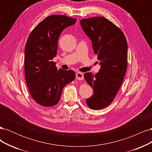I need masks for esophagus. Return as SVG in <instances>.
Segmentation results:
<instances>
[{"mask_svg": "<svg viewBox=\"0 0 152 152\" xmlns=\"http://www.w3.org/2000/svg\"><path fill=\"white\" fill-rule=\"evenodd\" d=\"M76 78L77 80H82L84 79V75H83V73H81V72H77L76 73Z\"/></svg>", "mask_w": 152, "mask_h": 152, "instance_id": "34e87169", "label": "esophagus"}]
</instances>
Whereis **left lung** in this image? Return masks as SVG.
<instances>
[{"label": "left lung", "mask_w": 152, "mask_h": 152, "mask_svg": "<svg viewBox=\"0 0 152 152\" xmlns=\"http://www.w3.org/2000/svg\"><path fill=\"white\" fill-rule=\"evenodd\" d=\"M80 25L101 65L95 75H84L94 91L86 103L91 109L102 110L112 103L122 84L127 66V40L122 30L104 17L82 19Z\"/></svg>", "instance_id": "obj_1"}]
</instances>
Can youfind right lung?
<instances>
[{
  "label": "right lung",
  "mask_w": 152,
  "mask_h": 152,
  "mask_svg": "<svg viewBox=\"0 0 152 152\" xmlns=\"http://www.w3.org/2000/svg\"><path fill=\"white\" fill-rule=\"evenodd\" d=\"M75 18L51 15L31 31L25 48V73L30 93L38 104L45 107L56 105L63 87L74 80L75 72L56 66L58 40L61 31L75 23Z\"/></svg>",
  "instance_id": "right-lung-1"
}]
</instances>
